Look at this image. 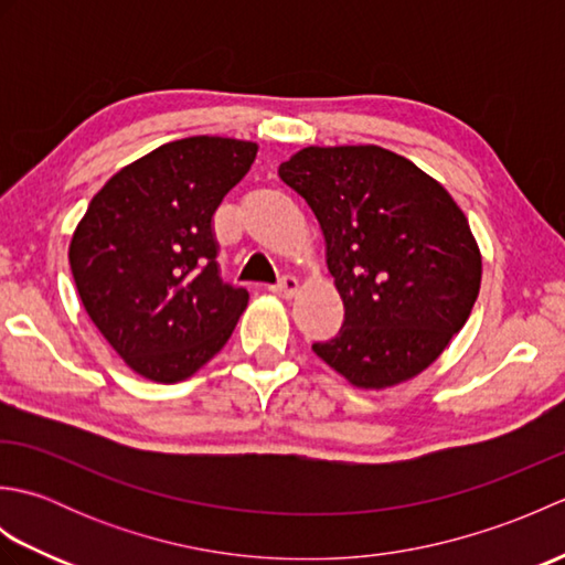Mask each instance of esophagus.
Segmentation results:
<instances>
[{
	"mask_svg": "<svg viewBox=\"0 0 565 565\" xmlns=\"http://www.w3.org/2000/svg\"><path fill=\"white\" fill-rule=\"evenodd\" d=\"M269 289L276 294V296H284V298H291L296 291H298V279L291 274H284L279 281H276L274 286H269Z\"/></svg>",
	"mask_w": 565,
	"mask_h": 565,
	"instance_id": "1",
	"label": "esophagus"
}]
</instances>
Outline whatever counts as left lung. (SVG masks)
Instances as JSON below:
<instances>
[{"mask_svg":"<svg viewBox=\"0 0 565 565\" xmlns=\"http://www.w3.org/2000/svg\"><path fill=\"white\" fill-rule=\"evenodd\" d=\"M279 177L313 209L344 322L313 352L359 388L417 376L471 316L481 252L449 191L376 146L303 148Z\"/></svg>","mask_w":565,"mask_h":565,"instance_id":"left-lung-1","label":"left lung"}]
</instances>
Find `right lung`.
Wrapping results in <instances>:
<instances>
[{"mask_svg":"<svg viewBox=\"0 0 565 565\" xmlns=\"http://www.w3.org/2000/svg\"><path fill=\"white\" fill-rule=\"evenodd\" d=\"M255 158L245 140H174L89 201L70 269L84 310L136 374L182 381L233 334L249 296L221 276L213 215Z\"/></svg>","mask_w":565,"mask_h":565,"instance_id":"right-lung-1","label":"right lung"}]
</instances>
